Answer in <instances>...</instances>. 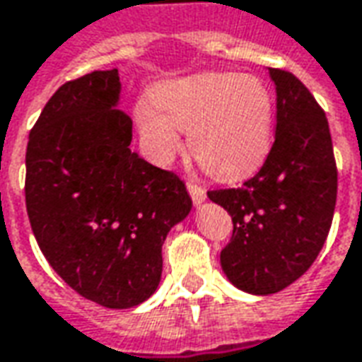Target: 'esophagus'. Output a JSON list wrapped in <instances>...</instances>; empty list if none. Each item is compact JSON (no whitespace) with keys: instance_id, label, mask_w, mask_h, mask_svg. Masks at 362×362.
Returning <instances> with one entry per match:
<instances>
[{"instance_id":"esophagus-1","label":"esophagus","mask_w":362,"mask_h":362,"mask_svg":"<svg viewBox=\"0 0 362 362\" xmlns=\"http://www.w3.org/2000/svg\"><path fill=\"white\" fill-rule=\"evenodd\" d=\"M188 192H189V196H192L194 205H202L205 202V197H207L205 189L202 188V186L194 184V182H188Z\"/></svg>"}]
</instances>
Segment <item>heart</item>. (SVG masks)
Listing matches in <instances>:
<instances>
[{
    "label": "heart",
    "instance_id": "heart-1",
    "mask_svg": "<svg viewBox=\"0 0 362 362\" xmlns=\"http://www.w3.org/2000/svg\"><path fill=\"white\" fill-rule=\"evenodd\" d=\"M143 145L168 163L188 132V147L205 173L235 180L256 170L272 145L273 98L258 77L197 74L158 85L135 108Z\"/></svg>",
    "mask_w": 362,
    "mask_h": 362
}]
</instances>
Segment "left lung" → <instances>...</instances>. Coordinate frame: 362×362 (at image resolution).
<instances>
[{
	"mask_svg": "<svg viewBox=\"0 0 362 362\" xmlns=\"http://www.w3.org/2000/svg\"><path fill=\"white\" fill-rule=\"evenodd\" d=\"M277 93L275 141L243 188L207 196L233 217L221 267L244 293L273 295L318 258L337 197L334 145L324 110L295 75L269 67Z\"/></svg>",
	"mask_w": 362,
	"mask_h": 362,
	"instance_id": "obj_1",
	"label": "left lung"
}]
</instances>
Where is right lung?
Masks as SVG:
<instances>
[{"label":"right lung","mask_w":362,"mask_h":362,"mask_svg":"<svg viewBox=\"0 0 362 362\" xmlns=\"http://www.w3.org/2000/svg\"><path fill=\"white\" fill-rule=\"evenodd\" d=\"M118 69L62 85L30 129L25 197L40 250L62 279L106 308L145 303L163 243L192 209L186 184L132 151Z\"/></svg>","instance_id":"obj_1"}]
</instances>
